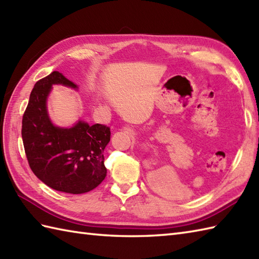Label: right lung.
Listing matches in <instances>:
<instances>
[{"label": "right lung", "mask_w": 259, "mask_h": 259, "mask_svg": "<svg viewBox=\"0 0 259 259\" xmlns=\"http://www.w3.org/2000/svg\"><path fill=\"white\" fill-rule=\"evenodd\" d=\"M52 84L76 85L53 71L38 80L22 118V140L29 166L47 186L68 194H83L100 185L107 176L103 150L110 141V128L83 121L70 129L53 125L47 111Z\"/></svg>", "instance_id": "1"}]
</instances>
